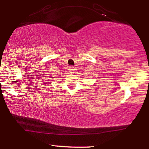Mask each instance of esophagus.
Returning a JSON list of instances; mask_svg holds the SVG:
<instances>
[{
  "mask_svg": "<svg viewBox=\"0 0 149 149\" xmlns=\"http://www.w3.org/2000/svg\"><path fill=\"white\" fill-rule=\"evenodd\" d=\"M69 70H70V72L71 73H74L75 70H76V68L73 67V66H71V67L69 68Z\"/></svg>",
  "mask_w": 149,
  "mask_h": 149,
  "instance_id": "esophagus-1",
  "label": "esophagus"
}]
</instances>
